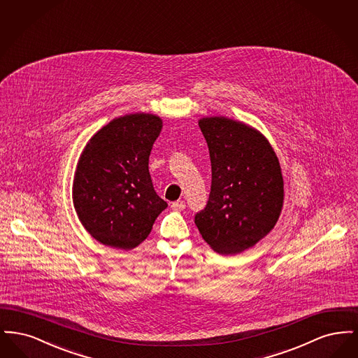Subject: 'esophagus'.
I'll return each instance as SVG.
<instances>
[{
    "label": "esophagus",
    "instance_id": "esophagus-1",
    "mask_svg": "<svg viewBox=\"0 0 358 358\" xmlns=\"http://www.w3.org/2000/svg\"><path fill=\"white\" fill-rule=\"evenodd\" d=\"M171 209L173 210H176V212H181V210H184L185 209V203L184 201H176V203H171Z\"/></svg>",
    "mask_w": 358,
    "mask_h": 358
}]
</instances>
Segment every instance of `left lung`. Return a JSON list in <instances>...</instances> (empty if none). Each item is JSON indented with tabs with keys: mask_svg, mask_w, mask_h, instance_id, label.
Wrapping results in <instances>:
<instances>
[{
	"mask_svg": "<svg viewBox=\"0 0 358 358\" xmlns=\"http://www.w3.org/2000/svg\"><path fill=\"white\" fill-rule=\"evenodd\" d=\"M199 126L209 149L212 185L194 222L213 251L240 254L267 236L280 216V164L268 139L247 123L205 117Z\"/></svg>",
	"mask_w": 358,
	"mask_h": 358,
	"instance_id": "left-lung-1",
	"label": "left lung"
}]
</instances>
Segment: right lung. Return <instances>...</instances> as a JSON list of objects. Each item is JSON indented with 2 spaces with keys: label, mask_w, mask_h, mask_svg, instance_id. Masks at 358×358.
<instances>
[{
  "label": "right lung",
  "mask_w": 358,
  "mask_h": 358,
  "mask_svg": "<svg viewBox=\"0 0 358 358\" xmlns=\"http://www.w3.org/2000/svg\"><path fill=\"white\" fill-rule=\"evenodd\" d=\"M161 130L162 120L154 114H127L91 136L79 157L72 201L85 231L104 245L136 248L168 206L149 173Z\"/></svg>",
  "instance_id": "add662e5"
}]
</instances>
